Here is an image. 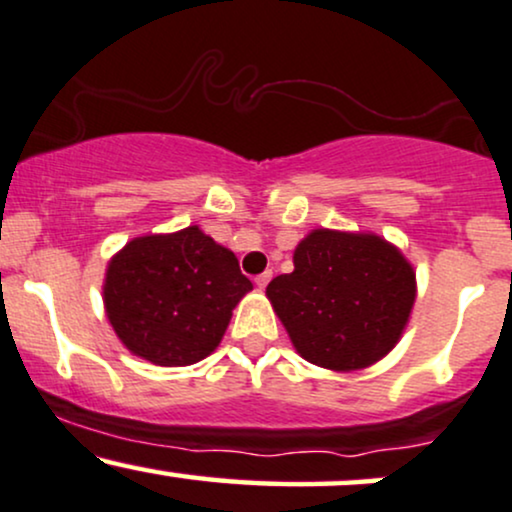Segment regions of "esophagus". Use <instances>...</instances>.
Masks as SVG:
<instances>
[{
	"instance_id": "1",
	"label": "esophagus",
	"mask_w": 512,
	"mask_h": 512,
	"mask_svg": "<svg viewBox=\"0 0 512 512\" xmlns=\"http://www.w3.org/2000/svg\"><path fill=\"white\" fill-rule=\"evenodd\" d=\"M272 276H274V274L269 272V269H267V272H262L260 276H255V286H257V288H267V283L272 281Z\"/></svg>"
}]
</instances>
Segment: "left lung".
<instances>
[{"instance_id": "1", "label": "left lung", "mask_w": 512, "mask_h": 512, "mask_svg": "<svg viewBox=\"0 0 512 512\" xmlns=\"http://www.w3.org/2000/svg\"><path fill=\"white\" fill-rule=\"evenodd\" d=\"M415 269L377 233L315 229L267 298L312 365L355 372L389 355L415 305Z\"/></svg>"}]
</instances>
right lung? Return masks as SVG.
Instances as JSON below:
<instances>
[{
    "instance_id": "add662e5",
    "label": "right lung",
    "mask_w": 512,
    "mask_h": 512,
    "mask_svg": "<svg viewBox=\"0 0 512 512\" xmlns=\"http://www.w3.org/2000/svg\"><path fill=\"white\" fill-rule=\"evenodd\" d=\"M248 291L236 255L197 226L133 238L109 260L102 286L123 346L159 367L205 360Z\"/></svg>"
}]
</instances>
